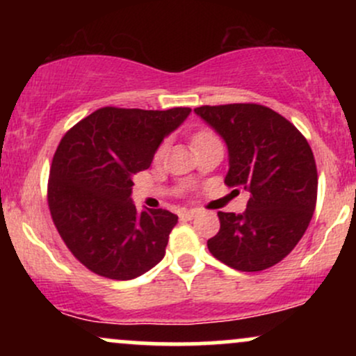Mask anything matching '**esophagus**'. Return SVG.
<instances>
[{
    "instance_id": "obj_1",
    "label": "esophagus",
    "mask_w": 356,
    "mask_h": 356,
    "mask_svg": "<svg viewBox=\"0 0 356 356\" xmlns=\"http://www.w3.org/2000/svg\"><path fill=\"white\" fill-rule=\"evenodd\" d=\"M195 214H197V211L191 209V211H182L179 216H181L182 220H191V219L195 218Z\"/></svg>"
}]
</instances>
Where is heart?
Here are the masks:
<instances>
[{
    "instance_id": "heart-1",
    "label": "heart",
    "mask_w": 356,
    "mask_h": 356,
    "mask_svg": "<svg viewBox=\"0 0 356 356\" xmlns=\"http://www.w3.org/2000/svg\"><path fill=\"white\" fill-rule=\"evenodd\" d=\"M216 138H218V137H216L214 134L211 132V130H201V132H197V134H195L194 137H192V145L197 147V145L204 144V142L216 140ZM164 154H165V147L162 145L161 149L157 150V154H155V157H157V159H162V157H164Z\"/></svg>"
}]
</instances>
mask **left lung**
I'll return each mask as SVG.
<instances>
[{
  "label": "left lung",
  "mask_w": 356,
  "mask_h": 356,
  "mask_svg": "<svg viewBox=\"0 0 356 356\" xmlns=\"http://www.w3.org/2000/svg\"><path fill=\"white\" fill-rule=\"evenodd\" d=\"M226 142V186L249 192L243 214L218 212L211 254L238 271H263L295 249L316 206L318 172L308 140L275 110L257 104L194 108Z\"/></svg>",
  "instance_id": "8db88e82"
}]
</instances>
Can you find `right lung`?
Masks as SVG:
<instances>
[{
	"mask_svg": "<svg viewBox=\"0 0 356 356\" xmlns=\"http://www.w3.org/2000/svg\"><path fill=\"white\" fill-rule=\"evenodd\" d=\"M191 108L104 107L72 127L53 155L48 206L72 254L108 280H134L165 254L177 216L138 212L132 177L149 169L162 140Z\"/></svg>",
	"mask_w": 356,
	"mask_h": 356,
	"instance_id": "add662e5",
	"label": "right lung"
}]
</instances>
